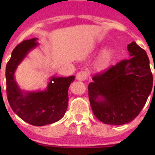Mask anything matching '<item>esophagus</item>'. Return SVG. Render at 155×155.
<instances>
[{
    "label": "esophagus",
    "instance_id": "esophagus-1",
    "mask_svg": "<svg viewBox=\"0 0 155 155\" xmlns=\"http://www.w3.org/2000/svg\"><path fill=\"white\" fill-rule=\"evenodd\" d=\"M76 79L79 81H84L87 79V71H81L76 74Z\"/></svg>",
    "mask_w": 155,
    "mask_h": 155
}]
</instances>
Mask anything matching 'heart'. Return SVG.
<instances>
[{
	"mask_svg": "<svg viewBox=\"0 0 155 155\" xmlns=\"http://www.w3.org/2000/svg\"><path fill=\"white\" fill-rule=\"evenodd\" d=\"M115 57V51L111 47H106L104 49L94 63V68L98 71H103L109 68Z\"/></svg>",
	"mask_w": 155,
	"mask_h": 155,
	"instance_id": "1",
	"label": "heart"
}]
</instances>
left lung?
<instances>
[{
  "instance_id": "8db88e82",
  "label": "left lung",
  "mask_w": 155,
  "mask_h": 155,
  "mask_svg": "<svg viewBox=\"0 0 155 155\" xmlns=\"http://www.w3.org/2000/svg\"><path fill=\"white\" fill-rule=\"evenodd\" d=\"M127 48L130 58L95 75L88 84L92 112L104 124L120 125L132 121L151 92L153 75L147 52L135 42Z\"/></svg>"
}]
</instances>
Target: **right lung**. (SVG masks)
<instances>
[{
  "instance_id": "right-lung-1",
  "label": "right lung",
  "mask_w": 155,
  "mask_h": 155,
  "mask_svg": "<svg viewBox=\"0 0 155 155\" xmlns=\"http://www.w3.org/2000/svg\"><path fill=\"white\" fill-rule=\"evenodd\" d=\"M37 39L25 40L13 49L6 65V92L11 108L19 117L30 125L42 126L56 122L64 116L68 105V87L75 76L51 77L45 91H21L14 72L28 52L38 45Z\"/></svg>"
}]
</instances>
